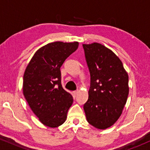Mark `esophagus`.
I'll return each mask as SVG.
<instances>
[{"instance_id": "34e87169", "label": "esophagus", "mask_w": 150, "mask_h": 150, "mask_svg": "<svg viewBox=\"0 0 150 150\" xmlns=\"http://www.w3.org/2000/svg\"><path fill=\"white\" fill-rule=\"evenodd\" d=\"M79 92V90H76V91H74L73 92V94H74V95L75 96H76L77 94V93Z\"/></svg>"}]
</instances>
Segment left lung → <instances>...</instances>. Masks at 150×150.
Returning <instances> with one entry per match:
<instances>
[{"instance_id":"left-lung-1","label":"left lung","mask_w":150,"mask_h":150,"mask_svg":"<svg viewBox=\"0 0 150 150\" xmlns=\"http://www.w3.org/2000/svg\"><path fill=\"white\" fill-rule=\"evenodd\" d=\"M82 46L90 73L89 97L84 111L89 124L105 130L123 112L129 93L128 75L111 49L96 42Z\"/></svg>"}]
</instances>
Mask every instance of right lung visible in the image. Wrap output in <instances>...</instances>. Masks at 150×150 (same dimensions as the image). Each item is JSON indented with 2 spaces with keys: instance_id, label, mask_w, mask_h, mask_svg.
Masks as SVG:
<instances>
[{
  "instance_id": "right-lung-1",
  "label": "right lung",
  "mask_w": 150,
  "mask_h": 150,
  "mask_svg": "<svg viewBox=\"0 0 150 150\" xmlns=\"http://www.w3.org/2000/svg\"><path fill=\"white\" fill-rule=\"evenodd\" d=\"M79 43L56 42L39 49L26 68L22 91L39 121L56 128L63 124L73 98L61 85V65L78 48Z\"/></svg>"
}]
</instances>
